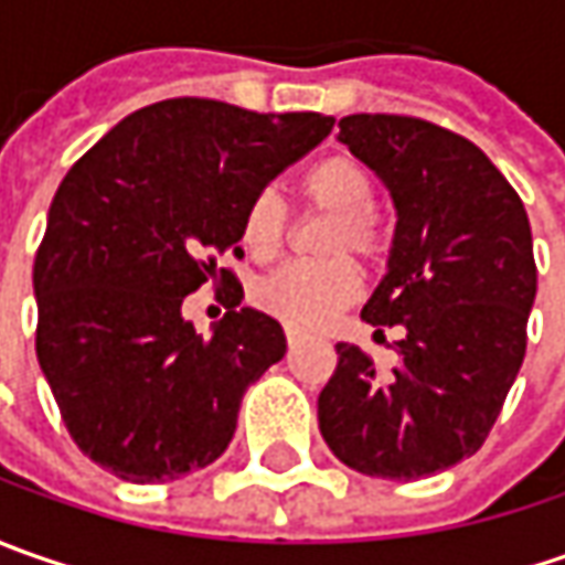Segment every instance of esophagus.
<instances>
[{"mask_svg": "<svg viewBox=\"0 0 565 565\" xmlns=\"http://www.w3.org/2000/svg\"><path fill=\"white\" fill-rule=\"evenodd\" d=\"M286 342H289V352H295V349H298V342H301V337L289 330V333H286Z\"/></svg>", "mask_w": 565, "mask_h": 565, "instance_id": "1", "label": "esophagus"}]
</instances>
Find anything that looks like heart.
I'll use <instances>...</instances> for the list:
<instances>
[{
    "mask_svg": "<svg viewBox=\"0 0 565 565\" xmlns=\"http://www.w3.org/2000/svg\"><path fill=\"white\" fill-rule=\"evenodd\" d=\"M374 179L349 153L327 157L311 166L301 179V198L317 213H330L320 250L333 254L327 260H298L264 276L254 289V301L282 320L289 330L315 333L323 330L339 311H345L359 295V273L339 257L374 267L390 250V226L374 206ZM292 228V210L279 188H260L242 213V245L254 260H273L286 248Z\"/></svg>",
    "mask_w": 565,
    "mask_h": 565,
    "instance_id": "b5f03b06",
    "label": "heart"
}]
</instances>
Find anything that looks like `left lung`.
I'll use <instances>...</instances> for the list:
<instances>
[{
    "instance_id": "left-lung-1",
    "label": "left lung",
    "mask_w": 565,
    "mask_h": 565,
    "mask_svg": "<svg viewBox=\"0 0 565 565\" xmlns=\"http://www.w3.org/2000/svg\"><path fill=\"white\" fill-rule=\"evenodd\" d=\"M339 141L399 213L390 273L361 317L377 333L402 327V339L390 377L339 342L320 434L361 475L415 481L475 456L500 418L537 292L532 226L503 172L449 128L359 113L339 119Z\"/></svg>"
}]
</instances>
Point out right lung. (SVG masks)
I'll list each match as a JSON object with an SVG mask.
<instances>
[{
  "label": "right lung",
  "mask_w": 565,
  "mask_h": 565,
  "mask_svg": "<svg viewBox=\"0 0 565 565\" xmlns=\"http://www.w3.org/2000/svg\"><path fill=\"white\" fill-rule=\"evenodd\" d=\"M323 113L160 99L77 160L33 260L36 359L77 449L121 481L157 484L226 452L254 380L286 355L282 327L242 308V213L333 131ZM217 286L213 338L181 317Z\"/></svg>",
  "instance_id": "right-lung-1"
}]
</instances>
